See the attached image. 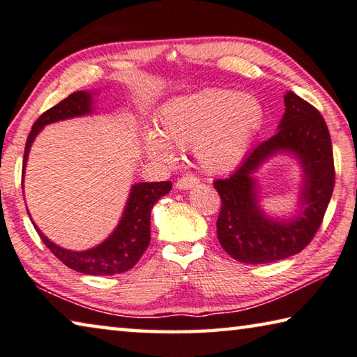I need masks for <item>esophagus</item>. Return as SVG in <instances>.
<instances>
[{
	"label": "esophagus",
	"mask_w": 357,
	"mask_h": 357,
	"mask_svg": "<svg viewBox=\"0 0 357 357\" xmlns=\"http://www.w3.org/2000/svg\"><path fill=\"white\" fill-rule=\"evenodd\" d=\"M199 184V178L195 176V174H184V176H181L179 179H178V183H176V189H192V188H195V185Z\"/></svg>",
	"instance_id": "34e87169"
}]
</instances>
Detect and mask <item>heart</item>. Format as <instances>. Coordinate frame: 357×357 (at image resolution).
<instances>
[{"label": "heart", "instance_id": "1", "mask_svg": "<svg viewBox=\"0 0 357 357\" xmlns=\"http://www.w3.org/2000/svg\"><path fill=\"white\" fill-rule=\"evenodd\" d=\"M262 123V107L256 100L231 90L208 89L179 97L158 112V132L146 133L151 157L172 160L174 148H195L209 172H225L241 160L252 135Z\"/></svg>", "mask_w": 357, "mask_h": 357}]
</instances>
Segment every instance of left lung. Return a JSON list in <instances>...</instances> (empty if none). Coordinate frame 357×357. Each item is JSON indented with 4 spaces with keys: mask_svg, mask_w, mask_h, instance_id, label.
Instances as JSON below:
<instances>
[{
    "mask_svg": "<svg viewBox=\"0 0 357 357\" xmlns=\"http://www.w3.org/2000/svg\"><path fill=\"white\" fill-rule=\"evenodd\" d=\"M284 105L278 132L257 144L229 178L214 181L220 197L219 243L229 256L245 264H270L305 250L321 227L335 184L332 141L324 117L294 92H286ZM280 150L294 151L305 173L301 195L305 209L287 223L263 216L252 178L259 163Z\"/></svg>",
    "mask_w": 357,
    "mask_h": 357,
    "instance_id": "1",
    "label": "left lung"
}]
</instances>
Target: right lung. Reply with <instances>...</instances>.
Returning a JSON list of instances; mask_svg holds the SVG:
<instances>
[{"label": "right lung", "mask_w": 357, "mask_h": 357, "mask_svg": "<svg viewBox=\"0 0 357 357\" xmlns=\"http://www.w3.org/2000/svg\"><path fill=\"white\" fill-rule=\"evenodd\" d=\"M92 111V97L89 92H75L70 97L61 100L59 105H55L43 112L38 117V121L33 123L31 132L26 138L25 154H24V172L26 165L28 152H30L31 143L35 141L36 135L41 132V128L47 123L63 119L76 117L89 114ZM172 190L169 181H160V183H138L130 192L127 206L123 209L122 219L111 236L105 240L97 248L87 251H68L63 248L54 245L46 236L41 234L36 225L35 229L44 241V245L49 248V251L65 264L68 268L76 270L84 275L93 276H106L123 273L137 265L138 260L143 256L146 248L151 241V209L155 205L160 197L167 195Z\"/></svg>", "instance_id": "right-lung-1"}]
</instances>
